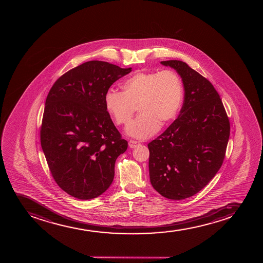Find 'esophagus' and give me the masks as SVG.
I'll return each mask as SVG.
<instances>
[{"mask_svg": "<svg viewBox=\"0 0 263 263\" xmlns=\"http://www.w3.org/2000/svg\"><path fill=\"white\" fill-rule=\"evenodd\" d=\"M139 145V143L137 142L135 140H130V141H129V146H130V148L137 147Z\"/></svg>", "mask_w": 263, "mask_h": 263, "instance_id": "1", "label": "esophagus"}]
</instances>
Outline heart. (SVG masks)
<instances>
[{
	"mask_svg": "<svg viewBox=\"0 0 263 263\" xmlns=\"http://www.w3.org/2000/svg\"><path fill=\"white\" fill-rule=\"evenodd\" d=\"M122 92L109 90L104 97L106 110L118 125L130 124L136 108L138 118L127 129V134L144 140L172 122L183 101L184 89L175 72H139L121 84Z\"/></svg>",
	"mask_w": 263,
	"mask_h": 263,
	"instance_id": "obj_1",
	"label": "heart"
}]
</instances>
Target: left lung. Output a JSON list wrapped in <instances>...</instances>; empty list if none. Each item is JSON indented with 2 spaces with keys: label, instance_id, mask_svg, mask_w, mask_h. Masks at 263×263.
Listing matches in <instances>:
<instances>
[{
  "label": "left lung",
  "instance_id": "1",
  "mask_svg": "<svg viewBox=\"0 0 263 263\" xmlns=\"http://www.w3.org/2000/svg\"><path fill=\"white\" fill-rule=\"evenodd\" d=\"M175 69L184 88L178 118L148 144L149 175L166 198L182 200L208 184L226 155L230 123L220 97L207 79L180 61H161Z\"/></svg>",
  "mask_w": 263,
  "mask_h": 263
}]
</instances>
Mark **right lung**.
I'll return each mask as SVG.
<instances>
[{
  "instance_id": "obj_1",
  "label": "right lung",
  "mask_w": 263,
  "mask_h": 263,
  "mask_svg": "<svg viewBox=\"0 0 263 263\" xmlns=\"http://www.w3.org/2000/svg\"><path fill=\"white\" fill-rule=\"evenodd\" d=\"M132 72L99 61L57 80L46 101L40 130L43 152L57 184L81 200L96 198L113 181L115 162L128 147L106 110L104 97Z\"/></svg>"
}]
</instances>
